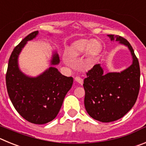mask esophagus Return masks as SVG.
<instances>
[{
	"mask_svg": "<svg viewBox=\"0 0 146 146\" xmlns=\"http://www.w3.org/2000/svg\"><path fill=\"white\" fill-rule=\"evenodd\" d=\"M74 80H75V82H77V83H79V84L80 85H82V83H83V80H82V78H80V77H76L75 78H74Z\"/></svg>",
	"mask_w": 146,
	"mask_h": 146,
	"instance_id": "1",
	"label": "esophagus"
}]
</instances>
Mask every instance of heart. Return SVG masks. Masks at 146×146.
Segmentation results:
<instances>
[{
    "instance_id": "b5f03b06",
    "label": "heart",
    "mask_w": 146,
    "mask_h": 146,
    "mask_svg": "<svg viewBox=\"0 0 146 146\" xmlns=\"http://www.w3.org/2000/svg\"><path fill=\"white\" fill-rule=\"evenodd\" d=\"M101 50V44L97 41L94 40L80 39L72 45L69 52H67L66 57L69 59H73L79 55L88 52L90 58H95Z\"/></svg>"
}]
</instances>
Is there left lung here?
Returning <instances> with one entry per match:
<instances>
[{"label":"left lung","mask_w":146,"mask_h":146,"mask_svg":"<svg viewBox=\"0 0 146 146\" xmlns=\"http://www.w3.org/2000/svg\"><path fill=\"white\" fill-rule=\"evenodd\" d=\"M108 36L128 47L133 60L121 72L104 74L100 64H96L86 73L85 108L91 118L104 123L120 119L132 108L138 96L140 77L138 59L129 42L118 35Z\"/></svg>","instance_id":"8db88e82"}]
</instances>
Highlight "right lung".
<instances>
[{
  "instance_id": "right-lung-1",
  "label": "right lung",
  "mask_w": 146,
  "mask_h": 146,
  "mask_svg": "<svg viewBox=\"0 0 146 146\" xmlns=\"http://www.w3.org/2000/svg\"><path fill=\"white\" fill-rule=\"evenodd\" d=\"M38 33V31L32 32L15 47L9 60L6 83L9 96L18 113L31 123L44 124L57 116L73 78L62 75L52 66L36 77H28L20 70L18 56L27 42ZM59 62L58 54L55 52L51 65Z\"/></svg>"
}]
</instances>
